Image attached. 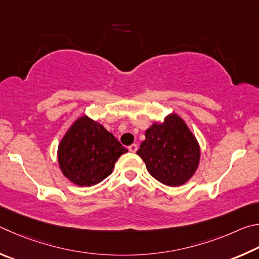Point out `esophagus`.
<instances>
[{
	"mask_svg": "<svg viewBox=\"0 0 259 259\" xmlns=\"http://www.w3.org/2000/svg\"><path fill=\"white\" fill-rule=\"evenodd\" d=\"M128 150H130V152H137V150H138V144H132V146H130L128 147Z\"/></svg>",
	"mask_w": 259,
	"mask_h": 259,
	"instance_id": "1",
	"label": "esophagus"
}]
</instances>
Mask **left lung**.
<instances>
[{
    "mask_svg": "<svg viewBox=\"0 0 259 259\" xmlns=\"http://www.w3.org/2000/svg\"><path fill=\"white\" fill-rule=\"evenodd\" d=\"M152 178L168 187H180L192 178L200 160L197 139L176 113L153 122L137 151Z\"/></svg>",
    "mask_w": 259,
    "mask_h": 259,
    "instance_id": "left-lung-1",
    "label": "left lung"
}]
</instances>
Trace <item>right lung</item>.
<instances>
[{
  "instance_id": "add662e5",
  "label": "right lung",
  "mask_w": 259,
  "mask_h": 259,
  "mask_svg": "<svg viewBox=\"0 0 259 259\" xmlns=\"http://www.w3.org/2000/svg\"><path fill=\"white\" fill-rule=\"evenodd\" d=\"M125 152L126 149L100 122L81 116L59 143L58 162L70 182L91 187L108 178Z\"/></svg>"
}]
</instances>
